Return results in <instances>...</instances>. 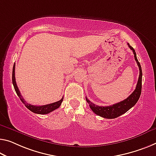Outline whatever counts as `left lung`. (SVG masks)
Instances as JSON below:
<instances>
[{
    "mask_svg": "<svg viewBox=\"0 0 156 156\" xmlns=\"http://www.w3.org/2000/svg\"><path fill=\"white\" fill-rule=\"evenodd\" d=\"M128 44V47L130 49L133 51L134 56H135V59L137 63V66L140 69V76H139L138 81L136 83L135 90H134L133 93L128 97L126 100L121 101L120 102L116 103L111 106H107V107H102V106H98L93 104V102L90 101L86 98V101L89 105L90 108L91 109L92 111L94 112L95 114L98 115V116H102L103 118L105 119H115L117 118L122 114H125L126 112L128 111L129 109L132 108L134 105H135L136 102L138 101L139 98L140 97L141 92H142V68H141L140 62L138 61L137 58H136V55L135 49L132 47L130 44Z\"/></svg>",
    "mask_w": 156,
    "mask_h": 156,
    "instance_id": "left-lung-1",
    "label": "left lung"
}]
</instances>
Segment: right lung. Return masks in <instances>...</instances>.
<instances>
[{
  "instance_id": "right-lung-1",
  "label": "right lung",
  "mask_w": 156,
  "mask_h": 156,
  "mask_svg": "<svg viewBox=\"0 0 156 156\" xmlns=\"http://www.w3.org/2000/svg\"><path fill=\"white\" fill-rule=\"evenodd\" d=\"M14 71H15V63L14 64L13 69H12V83L14 88V90L16 93V94L20 98L21 101L22 102L23 104L25 105V106L27 107V108L31 111L33 113L38 114H49L50 112H53L54 110L58 109V107L61 106V102H63V98H62L61 100L58 102L51 103V104L49 105H42V106H36V105H32L29 104V103H27L26 102V100L23 99L22 95H21L20 91L19 90V88L17 87V85H16V81H15V75H14Z\"/></svg>"
}]
</instances>
